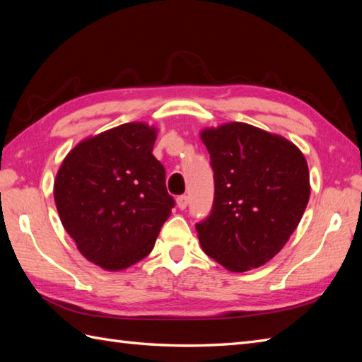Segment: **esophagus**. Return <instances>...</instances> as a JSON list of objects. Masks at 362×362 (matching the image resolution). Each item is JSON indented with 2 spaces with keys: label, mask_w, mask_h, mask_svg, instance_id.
<instances>
[{
  "label": "esophagus",
  "mask_w": 362,
  "mask_h": 362,
  "mask_svg": "<svg viewBox=\"0 0 362 362\" xmlns=\"http://www.w3.org/2000/svg\"><path fill=\"white\" fill-rule=\"evenodd\" d=\"M177 206H179V209L180 210H185L187 209V205H188V197L185 196V194H183V196H179V197H177Z\"/></svg>",
  "instance_id": "34e87169"
}]
</instances>
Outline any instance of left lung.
<instances>
[{"label": "left lung", "mask_w": 362, "mask_h": 362, "mask_svg": "<svg viewBox=\"0 0 362 362\" xmlns=\"http://www.w3.org/2000/svg\"><path fill=\"white\" fill-rule=\"evenodd\" d=\"M214 171V204L196 226L202 250L230 272L271 261L310 201L306 158L281 135L245 122L201 130Z\"/></svg>", "instance_id": "obj_1"}]
</instances>
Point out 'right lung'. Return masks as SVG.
I'll list each match as a JSON object with an SVG mask.
<instances>
[{
  "label": "right lung",
  "mask_w": 362,
  "mask_h": 362,
  "mask_svg": "<svg viewBox=\"0 0 362 362\" xmlns=\"http://www.w3.org/2000/svg\"><path fill=\"white\" fill-rule=\"evenodd\" d=\"M158 129L126 122L83 138L54 180L60 221L76 247L104 271L118 272L148 257L171 214L165 168L152 156Z\"/></svg>",
  "instance_id": "right-lung-1"
}]
</instances>
